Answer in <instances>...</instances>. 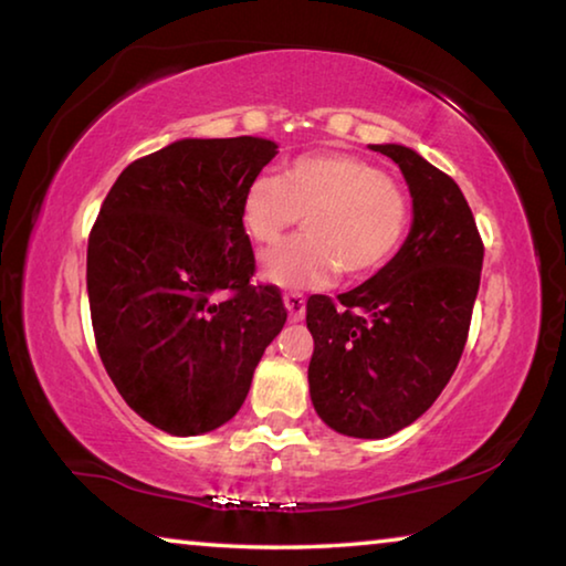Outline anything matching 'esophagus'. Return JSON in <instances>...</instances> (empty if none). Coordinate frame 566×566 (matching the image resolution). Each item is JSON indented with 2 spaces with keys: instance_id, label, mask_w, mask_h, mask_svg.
I'll list each match as a JSON object with an SVG mask.
<instances>
[{
  "instance_id": "1",
  "label": "esophagus",
  "mask_w": 566,
  "mask_h": 566,
  "mask_svg": "<svg viewBox=\"0 0 566 566\" xmlns=\"http://www.w3.org/2000/svg\"><path fill=\"white\" fill-rule=\"evenodd\" d=\"M284 306H286V312H290V319H292V322H300V319H304L306 302H304V296H302V294H296V292L284 294Z\"/></svg>"
}]
</instances>
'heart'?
<instances>
[{"label":"heart","instance_id":"b5f03b06","mask_svg":"<svg viewBox=\"0 0 566 566\" xmlns=\"http://www.w3.org/2000/svg\"><path fill=\"white\" fill-rule=\"evenodd\" d=\"M302 217L306 234L262 260L264 280L284 290H317L337 272L349 280L375 274L405 242L411 207L385 169L319 151L296 157L282 177H256L242 199L244 229L264 247L280 242Z\"/></svg>","mask_w":566,"mask_h":566}]
</instances>
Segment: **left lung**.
I'll return each mask as SVG.
<instances>
[{
    "mask_svg": "<svg viewBox=\"0 0 566 566\" xmlns=\"http://www.w3.org/2000/svg\"><path fill=\"white\" fill-rule=\"evenodd\" d=\"M399 165L411 195L407 242L332 302L306 300L310 395L324 424L359 439L409 427L442 395L462 357L484 244L457 181L415 149L371 145Z\"/></svg>",
    "mask_w": 566,
    "mask_h": 566,
    "instance_id": "8db88e82",
    "label": "left lung"
}]
</instances>
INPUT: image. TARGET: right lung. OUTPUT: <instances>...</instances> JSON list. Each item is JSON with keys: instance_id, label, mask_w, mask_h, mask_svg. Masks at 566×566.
<instances>
[{"instance_id": "1", "label": "right lung", "mask_w": 566, "mask_h": 566, "mask_svg": "<svg viewBox=\"0 0 566 566\" xmlns=\"http://www.w3.org/2000/svg\"><path fill=\"white\" fill-rule=\"evenodd\" d=\"M276 145L179 139L122 171L87 247V292L104 369L137 415L175 437L212 432L244 405L286 310L252 284L247 187Z\"/></svg>"}]
</instances>
